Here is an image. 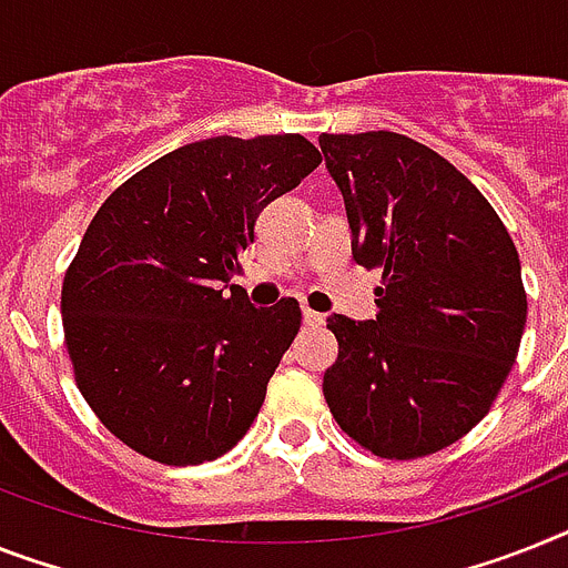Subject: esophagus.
Wrapping results in <instances>:
<instances>
[{"label": "esophagus", "mask_w": 568, "mask_h": 568, "mask_svg": "<svg viewBox=\"0 0 568 568\" xmlns=\"http://www.w3.org/2000/svg\"><path fill=\"white\" fill-rule=\"evenodd\" d=\"M304 322H307L311 327H318V325H325V316L316 311H311V307H304Z\"/></svg>", "instance_id": "1"}]
</instances>
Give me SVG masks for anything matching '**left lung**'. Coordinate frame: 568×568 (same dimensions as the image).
<instances>
[{
    "mask_svg": "<svg viewBox=\"0 0 568 568\" xmlns=\"http://www.w3.org/2000/svg\"><path fill=\"white\" fill-rule=\"evenodd\" d=\"M351 252L383 270L377 318L327 316L336 424L379 458H420L479 424L508 379L528 302L517 246L481 191L409 135H318Z\"/></svg>",
    "mask_w": 568,
    "mask_h": 568,
    "instance_id": "8db88e82",
    "label": "left lung"
}]
</instances>
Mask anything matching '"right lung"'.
Here are the masks:
<instances>
[{"label": "right lung", "mask_w": 568, "mask_h": 568, "mask_svg": "<svg viewBox=\"0 0 568 568\" xmlns=\"http://www.w3.org/2000/svg\"><path fill=\"white\" fill-rule=\"evenodd\" d=\"M318 162L298 133L214 135L150 162L98 209L60 313L74 383L130 449L203 464L257 418L302 307H252L232 275L261 209Z\"/></svg>", "instance_id": "1"}]
</instances>
